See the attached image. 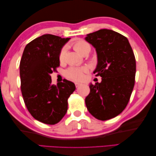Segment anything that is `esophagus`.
Returning a JSON list of instances; mask_svg holds the SVG:
<instances>
[{"mask_svg": "<svg viewBox=\"0 0 156 156\" xmlns=\"http://www.w3.org/2000/svg\"><path fill=\"white\" fill-rule=\"evenodd\" d=\"M75 86L76 88L77 87H79V86H80V85H81V83H77V82H76V83H75Z\"/></svg>", "mask_w": 156, "mask_h": 156, "instance_id": "obj_1", "label": "esophagus"}]
</instances>
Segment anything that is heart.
<instances>
[{
  "mask_svg": "<svg viewBox=\"0 0 156 156\" xmlns=\"http://www.w3.org/2000/svg\"><path fill=\"white\" fill-rule=\"evenodd\" d=\"M73 48L76 52L81 55H88L90 52L91 47L89 43L83 40H78L73 43ZM66 53V47H63L61 49L59 54L60 61L64 59ZM86 71L85 68H70L65 72V75L66 77L70 79L71 80L78 81L83 80L84 76V73Z\"/></svg>",
  "mask_w": 156,
  "mask_h": 156,
  "instance_id": "b5f03b06",
  "label": "heart"
}]
</instances>
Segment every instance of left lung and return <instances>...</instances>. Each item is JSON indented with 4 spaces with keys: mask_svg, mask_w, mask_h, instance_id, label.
I'll list each match as a JSON object with an SVG mask.
<instances>
[{
    "mask_svg": "<svg viewBox=\"0 0 156 156\" xmlns=\"http://www.w3.org/2000/svg\"><path fill=\"white\" fill-rule=\"evenodd\" d=\"M85 40L96 50L98 64L93 73L101 77L100 83H90L86 105L93 117L107 120L128 104L135 84L136 58L127 38L113 30H99L86 35Z\"/></svg>",
    "mask_w": 156,
    "mask_h": 156,
    "instance_id": "left-lung-1",
    "label": "left lung"
}]
</instances>
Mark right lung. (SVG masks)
Returning a JSON list of instances; mask_svg holds the SVG:
<instances>
[{
  "mask_svg": "<svg viewBox=\"0 0 156 156\" xmlns=\"http://www.w3.org/2000/svg\"><path fill=\"white\" fill-rule=\"evenodd\" d=\"M70 38L43 34L25 46L20 62V88L27 108L37 120L46 124L61 121L68 99L75 90L72 81L52 83L50 74L60 65L59 54Z\"/></svg>",
  "mask_w": 156,
  "mask_h": 156,
  "instance_id": "add662e5",
  "label": "right lung"
}]
</instances>
